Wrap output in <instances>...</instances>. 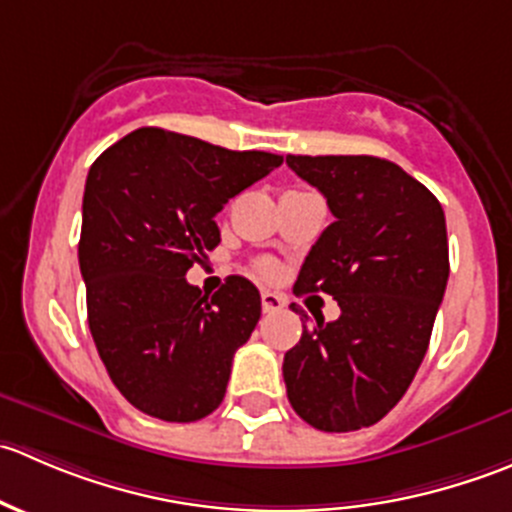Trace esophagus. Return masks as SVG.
Listing matches in <instances>:
<instances>
[{"mask_svg": "<svg viewBox=\"0 0 512 512\" xmlns=\"http://www.w3.org/2000/svg\"><path fill=\"white\" fill-rule=\"evenodd\" d=\"M285 307V299L275 292H262V312L265 314H275Z\"/></svg>", "mask_w": 512, "mask_h": 512, "instance_id": "34e87169", "label": "esophagus"}]
</instances>
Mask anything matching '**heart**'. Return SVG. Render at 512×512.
<instances>
[{"label":"heart","mask_w":512,"mask_h":512,"mask_svg":"<svg viewBox=\"0 0 512 512\" xmlns=\"http://www.w3.org/2000/svg\"><path fill=\"white\" fill-rule=\"evenodd\" d=\"M255 270L260 272L262 277H272V275H275V262L260 260V262H257V265H255Z\"/></svg>","instance_id":"obj_1"}]
</instances>
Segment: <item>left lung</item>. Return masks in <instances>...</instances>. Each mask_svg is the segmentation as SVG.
Returning <instances> with one entry per match:
<instances>
[{"mask_svg": "<svg viewBox=\"0 0 512 512\" xmlns=\"http://www.w3.org/2000/svg\"><path fill=\"white\" fill-rule=\"evenodd\" d=\"M287 165L334 215L294 292H327L342 309L334 322L304 324L285 354L287 399L319 431H359L399 404L426 356L448 282L446 215L391 160L287 156Z\"/></svg>", "mask_w": 512, "mask_h": 512, "instance_id": "1", "label": "left lung"}]
</instances>
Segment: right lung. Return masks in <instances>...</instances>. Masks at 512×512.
<instances>
[{"label":"right lung","instance_id":"add662e5","mask_svg":"<svg viewBox=\"0 0 512 512\" xmlns=\"http://www.w3.org/2000/svg\"><path fill=\"white\" fill-rule=\"evenodd\" d=\"M282 156L227 151L138 128L86 178L79 267L89 329L116 389L163 421H198L223 401L232 356L260 319V292L230 275L208 297L185 272L215 250V215Z\"/></svg>","mask_w":512,"mask_h":512}]
</instances>
